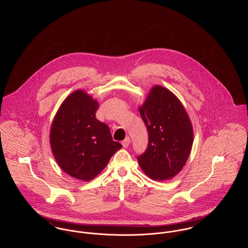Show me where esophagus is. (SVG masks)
I'll list each match as a JSON object with an SVG mask.
<instances>
[{"label": "esophagus", "mask_w": 248, "mask_h": 248, "mask_svg": "<svg viewBox=\"0 0 248 248\" xmlns=\"http://www.w3.org/2000/svg\"><path fill=\"white\" fill-rule=\"evenodd\" d=\"M130 142H131V140H130V138L128 137V138H126L123 141L121 142V143H122V146H123L124 148H127V147L130 145Z\"/></svg>", "instance_id": "34e87169"}]
</instances>
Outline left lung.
<instances>
[{
	"instance_id": "left-lung-1",
	"label": "left lung",
	"mask_w": 248,
	"mask_h": 248,
	"mask_svg": "<svg viewBox=\"0 0 248 248\" xmlns=\"http://www.w3.org/2000/svg\"><path fill=\"white\" fill-rule=\"evenodd\" d=\"M139 109L149 135L139 164L153 180L170 179L182 170L190 155L194 141L191 119L177 96L159 85L151 89Z\"/></svg>"
}]
</instances>
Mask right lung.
<instances>
[{
  "instance_id": "right-lung-1",
  "label": "right lung",
  "mask_w": 248,
  "mask_h": 248,
  "mask_svg": "<svg viewBox=\"0 0 248 248\" xmlns=\"http://www.w3.org/2000/svg\"><path fill=\"white\" fill-rule=\"evenodd\" d=\"M98 102L77 90L59 107L49 132V143L59 167L71 177L89 181L98 176L122 148L108 126L95 117Z\"/></svg>"
}]
</instances>
